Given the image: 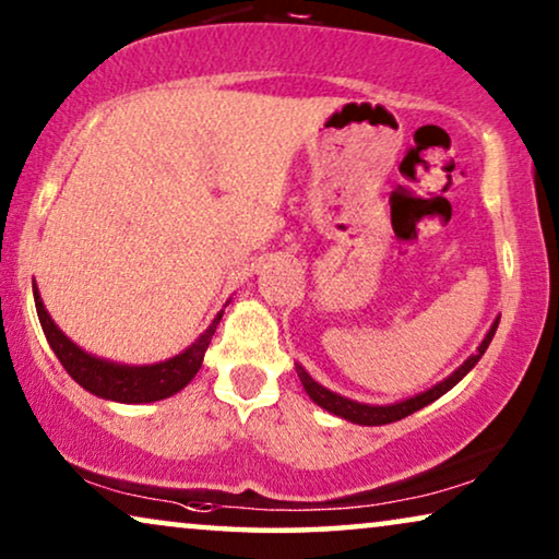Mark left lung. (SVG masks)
I'll use <instances>...</instances> for the list:
<instances>
[{
  "instance_id": "obj_1",
  "label": "left lung",
  "mask_w": 559,
  "mask_h": 559,
  "mask_svg": "<svg viewBox=\"0 0 559 559\" xmlns=\"http://www.w3.org/2000/svg\"><path fill=\"white\" fill-rule=\"evenodd\" d=\"M496 328H499V320H496V323L491 325V331L486 333V338L478 346L476 354H473L468 361L461 366V369L450 373L445 381H440V384H435L432 389H427V392H423V394L412 396V400H404V402H396V404H386V407H373V404H361V402L346 400V396H341V394H333L331 389L320 386L318 381L312 379L310 373L305 371L300 364H295V369H297V377H300V381H302L305 392L310 394V400L316 402L318 407L333 412V415H338V417L348 419V423H356V425H369V427L371 425H389V423H396V419H404L407 415H412V412L427 407V404L438 400V396L450 392V389H453L457 381H461L465 373H468L473 366L478 364V358L486 354V348H488V343H491V338H493Z\"/></svg>"
}]
</instances>
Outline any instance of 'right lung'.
<instances>
[{"label": "right lung", "instance_id": "add662e5", "mask_svg": "<svg viewBox=\"0 0 559 559\" xmlns=\"http://www.w3.org/2000/svg\"><path fill=\"white\" fill-rule=\"evenodd\" d=\"M33 293H35V308H37V318H40L43 333L45 338H48L50 348L56 350L58 361L63 364V369L71 373V377L79 381L86 392L104 396V400L127 402V404L157 402V400H165V396L178 394L182 386H188L190 379L195 377L198 369H201L205 348H209L213 333H216V325L221 323V316H224V312H218V316L213 318V323L209 325V331H205L193 346L182 350L180 356L170 358V361H163L155 366H121V364H111V361H104V358L91 356L86 350L75 346L73 341H68L63 331H60V328L50 320L35 285H33Z\"/></svg>", "mask_w": 559, "mask_h": 559}]
</instances>
